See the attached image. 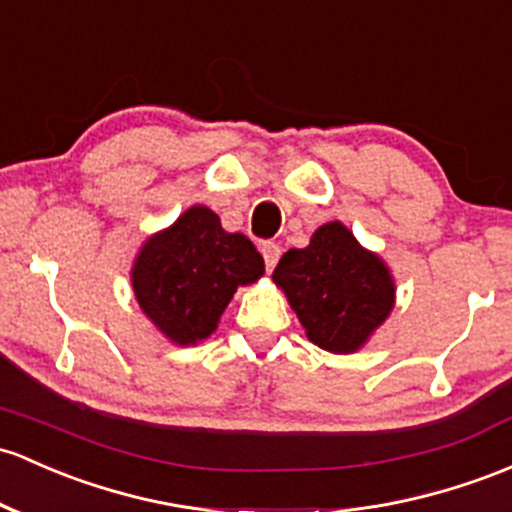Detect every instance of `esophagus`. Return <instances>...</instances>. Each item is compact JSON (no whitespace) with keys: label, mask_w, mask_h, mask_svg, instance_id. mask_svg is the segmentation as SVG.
<instances>
[{"label":"esophagus","mask_w":512,"mask_h":512,"mask_svg":"<svg viewBox=\"0 0 512 512\" xmlns=\"http://www.w3.org/2000/svg\"><path fill=\"white\" fill-rule=\"evenodd\" d=\"M260 252H262V257H265V267H267V272H272V269L277 267L279 255H282V250H279V245H277V243H262Z\"/></svg>","instance_id":"esophagus-1"}]
</instances>
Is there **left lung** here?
<instances>
[{
    "instance_id": "8db88e82",
    "label": "left lung",
    "mask_w": 512,
    "mask_h": 512,
    "mask_svg": "<svg viewBox=\"0 0 512 512\" xmlns=\"http://www.w3.org/2000/svg\"><path fill=\"white\" fill-rule=\"evenodd\" d=\"M272 279L308 340L335 355L357 352L396 303L386 262L364 250L340 221L320 226L303 250L284 252Z\"/></svg>"
}]
</instances>
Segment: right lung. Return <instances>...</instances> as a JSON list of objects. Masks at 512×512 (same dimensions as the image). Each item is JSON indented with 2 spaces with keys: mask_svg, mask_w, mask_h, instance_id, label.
Masks as SVG:
<instances>
[{
  "mask_svg": "<svg viewBox=\"0 0 512 512\" xmlns=\"http://www.w3.org/2000/svg\"><path fill=\"white\" fill-rule=\"evenodd\" d=\"M262 274L265 260L243 233H226L211 209L192 206L145 240L131 282L145 316L184 347L209 338L238 286Z\"/></svg>",
  "mask_w": 512,
  "mask_h": 512,
  "instance_id": "obj_1",
  "label": "right lung"
}]
</instances>
